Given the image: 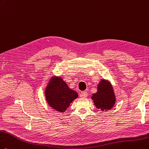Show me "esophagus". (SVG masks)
Returning a JSON list of instances; mask_svg holds the SVG:
<instances>
[{
	"instance_id": "34e87169",
	"label": "esophagus",
	"mask_w": 149,
	"mask_h": 149,
	"mask_svg": "<svg viewBox=\"0 0 149 149\" xmlns=\"http://www.w3.org/2000/svg\"><path fill=\"white\" fill-rule=\"evenodd\" d=\"M87 95H88V93H87V92H86V91L82 92H81V97H84V98H86V97H87Z\"/></svg>"
}]
</instances>
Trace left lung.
I'll return each instance as SVG.
<instances>
[{"label":"left lung","instance_id":"obj_1","mask_svg":"<svg viewBox=\"0 0 149 149\" xmlns=\"http://www.w3.org/2000/svg\"><path fill=\"white\" fill-rule=\"evenodd\" d=\"M95 105L102 111L111 109L116 104V98L111 82L102 79L97 86V92L92 94Z\"/></svg>","mask_w":149,"mask_h":149}]
</instances>
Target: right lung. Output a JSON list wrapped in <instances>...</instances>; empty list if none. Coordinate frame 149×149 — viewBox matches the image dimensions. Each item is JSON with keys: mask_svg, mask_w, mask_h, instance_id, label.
<instances>
[{"mask_svg": "<svg viewBox=\"0 0 149 149\" xmlns=\"http://www.w3.org/2000/svg\"><path fill=\"white\" fill-rule=\"evenodd\" d=\"M46 100L51 108L64 112L70 103L78 97V93L71 89L61 76L51 77L45 90Z\"/></svg>", "mask_w": 149, "mask_h": 149, "instance_id": "right-lung-1", "label": "right lung"}]
</instances>
